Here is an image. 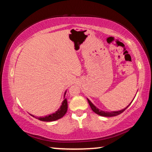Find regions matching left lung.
Listing matches in <instances>:
<instances>
[{"mask_svg":"<svg viewBox=\"0 0 152 152\" xmlns=\"http://www.w3.org/2000/svg\"><path fill=\"white\" fill-rule=\"evenodd\" d=\"M88 102L89 103V104H90V106L91 107V108H92V110L94 111L95 113H96L97 115H101V116H103V117H114V116H117V115H119L121 113H122L124 111L126 110V109L128 108V107L130 106V104L128 106L126 107V108H125L124 109H122V110H119V111H111V112H107V111H103V110H99V108H97L96 106H94V104H92V102H90V100L88 99Z\"/></svg>","mask_w":152,"mask_h":152,"instance_id":"left-lung-1","label":"left lung"}]
</instances>
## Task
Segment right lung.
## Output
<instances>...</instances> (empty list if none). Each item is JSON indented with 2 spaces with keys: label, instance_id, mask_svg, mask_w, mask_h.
<instances>
[{
  "label": "right lung",
  "instance_id": "obj_1",
  "mask_svg": "<svg viewBox=\"0 0 152 152\" xmlns=\"http://www.w3.org/2000/svg\"><path fill=\"white\" fill-rule=\"evenodd\" d=\"M66 92L64 93V100L62 103L61 106L60 107V108L56 111V113H52L49 115H46L44 117H35L34 115H31L32 117H35V118L38 119V120L40 121H44V122H53V121H56L59 120V119L62 118V117L64 116V115L66 114V111H67V101H66V99L65 98V94Z\"/></svg>",
  "mask_w": 152,
  "mask_h": 152
}]
</instances>
